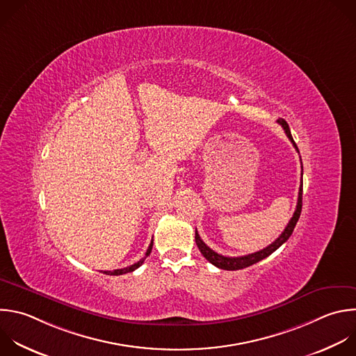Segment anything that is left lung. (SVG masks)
Returning a JSON list of instances; mask_svg holds the SVG:
<instances>
[{
  "label": "left lung",
  "instance_id": "obj_1",
  "mask_svg": "<svg viewBox=\"0 0 356 356\" xmlns=\"http://www.w3.org/2000/svg\"><path fill=\"white\" fill-rule=\"evenodd\" d=\"M278 124L282 126L286 137L291 140V143L293 144L295 149L299 152L293 138H292V134H291V130H289V126L288 123L284 120V118H278L277 120ZM303 183L300 181V187H299V197H298V205H296V209L293 212V216L291 218L289 223L286 225V227L284 229V232L280 234V238L273 242L270 246H267L266 249L260 250V252H256V253H252V254H248V256H242V257H226V256H222V254H218L215 253L212 249H209L200 238V234L197 233L195 230V243L201 252V254L211 263L213 264L215 267L220 268V270H229V271H234V270H242V268H246V267H250L261 260H264L266 257H268L270 254H273L278 248H281L288 239L289 236L292 234L295 226H296V222L299 220V216H300V212H302V191H303Z\"/></svg>",
  "mask_w": 356,
  "mask_h": 356
}]
</instances>
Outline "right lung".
<instances>
[{"mask_svg": "<svg viewBox=\"0 0 356 356\" xmlns=\"http://www.w3.org/2000/svg\"><path fill=\"white\" fill-rule=\"evenodd\" d=\"M152 245H154V241L151 242V245H149V248H148V250H147V253H145V257L144 259H141L138 263H136V264H133V266H130V267H126V268H120V270H113V271H103V274H107V275H123V274H127V273H133L134 270H137L138 267H141L143 266V263L145 261V259L151 254V250H152Z\"/></svg>", "mask_w": 356, "mask_h": 356, "instance_id": "obj_1", "label": "right lung"}]
</instances>
